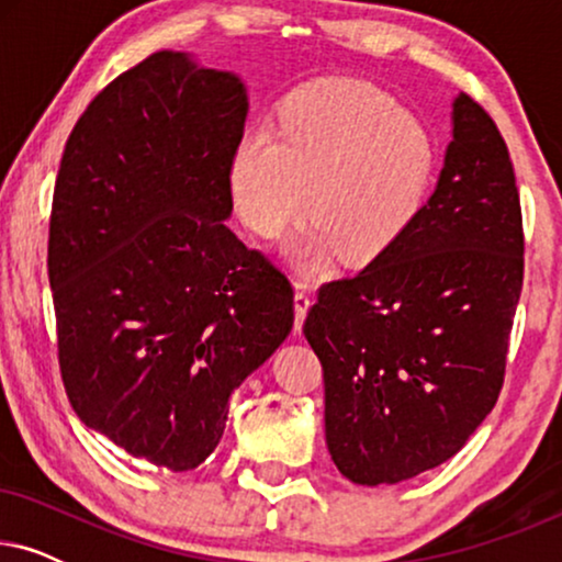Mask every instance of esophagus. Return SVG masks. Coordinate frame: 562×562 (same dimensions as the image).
<instances>
[{
    "label": "esophagus",
    "instance_id": "1",
    "mask_svg": "<svg viewBox=\"0 0 562 562\" xmlns=\"http://www.w3.org/2000/svg\"><path fill=\"white\" fill-rule=\"evenodd\" d=\"M294 289H296L294 291V314H296L294 329L299 333V329H302V325H304L306 312H310V306H312V299H310V291H306L304 283H296Z\"/></svg>",
    "mask_w": 562,
    "mask_h": 562
}]
</instances>
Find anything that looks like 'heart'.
Masks as SVG:
<instances>
[{
    "instance_id": "obj_1",
    "label": "heart",
    "mask_w": 562,
    "mask_h": 562,
    "mask_svg": "<svg viewBox=\"0 0 562 562\" xmlns=\"http://www.w3.org/2000/svg\"><path fill=\"white\" fill-rule=\"evenodd\" d=\"M435 173L427 122L350 76L289 91L279 130L250 125L229 156L235 210L256 235L279 237L312 199L314 222L299 240L310 266L337 250L352 266L386 256L419 220Z\"/></svg>"
}]
</instances>
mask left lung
Listing matches in <instances>:
<instances>
[{
    "mask_svg": "<svg viewBox=\"0 0 562 562\" xmlns=\"http://www.w3.org/2000/svg\"><path fill=\"white\" fill-rule=\"evenodd\" d=\"M525 276L514 166L496 122L460 91L435 194L350 279L322 283L304 337L325 375V437L360 486L445 463L494 409Z\"/></svg>",
    "mask_w": 562,
    "mask_h": 562,
    "instance_id": "obj_1",
    "label": "left lung"
}]
</instances>
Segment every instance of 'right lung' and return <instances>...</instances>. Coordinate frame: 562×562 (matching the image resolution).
<instances>
[{
	"label": "right lung",
	"instance_id": "obj_1",
	"mask_svg": "<svg viewBox=\"0 0 562 562\" xmlns=\"http://www.w3.org/2000/svg\"><path fill=\"white\" fill-rule=\"evenodd\" d=\"M248 94L160 50L91 99L53 191L58 366L83 425L168 471L220 445L229 394L294 325V289L225 225Z\"/></svg>",
	"mask_w": 562,
	"mask_h": 562
}]
</instances>
